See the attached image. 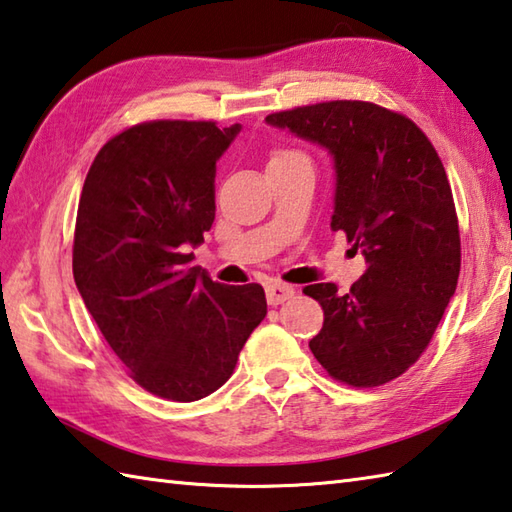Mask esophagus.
I'll return each instance as SVG.
<instances>
[{"instance_id":"esophagus-1","label":"esophagus","mask_w":512,"mask_h":512,"mask_svg":"<svg viewBox=\"0 0 512 512\" xmlns=\"http://www.w3.org/2000/svg\"><path fill=\"white\" fill-rule=\"evenodd\" d=\"M293 295H295V288L284 284V282H268L266 284V302L270 306L284 304L286 299H290Z\"/></svg>"}]
</instances>
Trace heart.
Listing matches in <instances>:
<instances>
[{
	"label": "heart",
	"instance_id": "obj_1",
	"mask_svg": "<svg viewBox=\"0 0 512 512\" xmlns=\"http://www.w3.org/2000/svg\"><path fill=\"white\" fill-rule=\"evenodd\" d=\"M302 157L299 153H295V150H275L273 155H270V162L268 164H279V162H288V159H297Z\"/></svg>",
	"mask_w": 512,
	"mask_h": 512
}]
</instances>
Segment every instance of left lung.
Segmentation results:
<instances>
[{"mask_svg":"<svg viewBox=\"0 0 512 512\" xmlns=\"http://www.w3.org/2000/svg\"><path fill=\"white\" fill-rule=\"evenodd\" d=\"M266 122L328 150L330 228L366 259L346 295L335 284L304 288L324 308L308 346L337 382L388 384L424 353L457 288L462 246L442 159L415 122L370 102L299 106Z\"/></svg>","mask_w":512,"mask_h":512,"instance_id":"1","label":"left lung"}]
</instances>
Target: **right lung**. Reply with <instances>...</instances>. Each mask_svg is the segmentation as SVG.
Segmentation results:
<instances>
[{
	"mask_svg": "<svg viewBox=\"0 0 512 512\" xmlns=\"http://www.w3.org/2000/svg\"><path fill=\"white\" fill-rule=\"evenodd\" d=\"M242 126L157 119L99 150L82 188L73 277L88 313L148 393L197 402L228 382L266 317L259 284L193 262L215 219V164Z\"/></svg>",
	"mask_w": 512,
	"mask_h": 512,
	"instance_id": "obj_1",
	"label": "right lung"
}]
</instances>
